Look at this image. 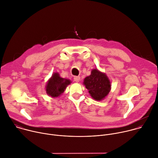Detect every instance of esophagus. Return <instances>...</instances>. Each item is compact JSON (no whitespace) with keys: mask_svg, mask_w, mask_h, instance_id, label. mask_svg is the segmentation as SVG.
Here are the masks:
<instances>
[{"mask_svg":"<svg viewBox=\"0 0 158 158\" xmlns=\"http://www.w3.org/2000/svg\"><path fill=\"white\" fill-rule=\"evenodd\" d=\"M80 79H81V78H80L79 76H75V77H74V81L75 82H79Z\"/></svg>","mask_w":158,"mask_h":158,"instance_id":"1","label":"esophagus"}]
</instances>
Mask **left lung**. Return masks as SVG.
Masks as SVG:
<instances>
[{"label": "left lung", "instance_id": "left-lung-1", "mask_svg": "<svg viewBox=\"0 0 158 158\" xmlns=\"http://www.w3.org/2000/svg\"><path fill=\"white\" fill-rule=\"evenodd\" d=\"M84 84L89 90L91 97L96 100L103 99L108 95L111 88L107 76L97 69H93L91 74L84 79Z\"/></svg>", "mask_w": 158, "mask_h": 158}]
</instances>
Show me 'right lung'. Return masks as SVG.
Listing matches in <instances>:
<instances>
[{
  "label": "right lung",
  "instance_id": "1",
  "mask_svg": "<svg viewBox=\"0 0 158 158\" xmlns=\"http://www.w3.org/2000/svg\"><path fill=\"white\" fill-rule=\"evenodd\" d=\"M71 82L69 79L61 77L58 73H54L47 83L46 93L52 97H57L64 92L67 85Z\"/></svg>",
  "mask_w": 158,
  "mask_h": 158
}]
</instances>
